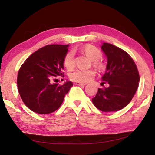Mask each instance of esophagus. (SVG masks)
Returning <instances> with one entry per match:
<instances>
[{"label":"esophagus","mask_w":155,"mask_h":155,"mask_svg":"<svg viewBox=\"0 0 155 155\" xmlns=\"http://www.w3.org/2000/svg\"><path fill=\"white\" fill-rule=\"evenodd\" d=\"M75 85H77V86H85L86 84H82V83H79V82H76V83H74Z\"/></svg>","instance_id":"1"}]
</instances>
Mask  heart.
Segmentation results:
<instances>
[{"label": "heart", "mask_w": 155, "mask_h": 155, "mask_svg": "<svg viewBox=\"0 0 155 155\" xmlns=\"http://www.w3.org/2000/svg\"><path fill=\"white\" fill-rule=\"evenodd\" d=\"M82 51L91 60L92 65L99 71L104 70L106 67L104 61L102 60V52L98 47L91 45H86L82 49ZM64 65L66 69L71 70L75 66L74 53L68 52L64 58ZM96 74L93 69H76L70 74V79L79 83H86L91 80Z\"/></svg>", "instance_id": "heart-1"}]
</instances>
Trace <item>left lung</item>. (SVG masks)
I'll use <instances>...</instances> for the list:
<instances>
[{"mask_svg":"<svg viewBox=\"0 0 155 155\" xmlns=\"http://www.w3.org/2000/svg\"><path fill=\"white\" fill-rule=\"evenodd\" d=\"M101 49L108 58L103 83H108L109 87L98 88L92 102L103 112L117 111L133 98L139 85V72L133 58L125 50L106 42Z\"/></svg>","mask_w":155,"mask_h":155,"instance_id":"1","label":"left lung"}]
</instances>
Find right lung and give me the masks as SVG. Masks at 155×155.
Masks as SVG:
<instances>
[{
  "instance_id": "1",
  "label": "right lung",
  "mask_w": 155,
  "mask_h": 155,
  "mask_svg": "<svg viewBox=\"0 0 155 155\" xmlns=\"http://www.w3.org/2000/svg\"><path fill=\"white\" fill-rule=\"evenodd\" d=\"M69 45H48L28 57L18 71L17 84L22 101L39 114L56 111L62 104L73 84L53 83L64 77V58Z\"/></svg>"
}]
</instances>
